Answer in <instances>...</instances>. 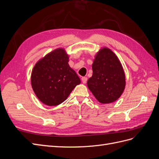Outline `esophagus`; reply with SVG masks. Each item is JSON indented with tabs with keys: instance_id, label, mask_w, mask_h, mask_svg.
I'll return each mask as SVG.
<instances>
[{
	"instance_id": "34e87169",
	"label": "esophagus",
	"mask_w": 159,
	"mask_h": 159,
	"mask_svg": "<svg viewBox=\"0 0 159 159\" xmlns=\"http://www.w3.org/2000/svg\"><path fill=\"white\" fill-rule=\"evenodd\" d=\"M87 80H88V78H85V77H84V78H81V81H82L83 84H85L86 82H87Z\"/></svg>"
}]
</instances>
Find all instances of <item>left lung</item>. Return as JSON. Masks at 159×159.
<instances>
[{
	"mask_svg": "<svg viewBox=\"0 0 159 159\" xmlns=\"http://www.w3.org/2000/svg\"><path fill=\"white\" fill-rule=\"evenodd\" d=\"M92 70L87 85L99 103H111L121 97L125 88V74L121 61L111 50L103 47L97 52Z\"/></svg>",
	"mask_w": 159,
	"mask_h": 159,
	"instance_id": "1",
	"label": "left lung"
}]
</instances>
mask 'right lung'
<instances>
[{"mask_svg": "<svg viewBox=\"0 0 159 159\" xmlns=\"http://www.w3.org/2000/svg\"><path fill=\"white\" fill-rule=\"evenodd\" d=\"M69 56L58 48L38 60L31 74V85L38 99L48 106H56L68 98L81 83L68 64Z\"/></svg>", "mask_w": 159, "mask_h": 159, "instance_id": "right-lung-1", "label": "right lung"}]
</instances>
